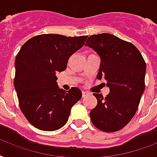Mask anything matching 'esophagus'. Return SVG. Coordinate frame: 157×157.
I'll return each mask as SVG.
<instances>
[{"mask_svg":"<svg viewBox=\"0 0 157 157\" xmlns=\"http://www.w3.org/2000/svg\"><path fill=\"white\" fill-rule=\"evenodd\" d=\"M88 94H89V93H88L87 92H85V91H82V98H84V97L87 96Z\"/></svg>","mask_w":157,"mask_h":157,"instance_id":"34e87169","label":"esophagus"}]
</instances>
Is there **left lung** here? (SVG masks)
<instances>
[{
  "label": "left lung",
  "instance_id": "obj_1",
  "mask_svg": "<svg viewBox=\"0 0 157 157\" xmlns=\"http://www.w3.org/2000/svg\"><path fill=\"white\" fill-rule=\"evenodd\" d=\"M85 45L100 56L98 78L110 87L105 98L93 93L98 104L90 111L91 120L103 132L120 130L134 116L145 89V60L134 45L110 33L91 35Z\"/></svg>",
  "mask_w": 157,
  "mask_h": 157
}]
</instances>
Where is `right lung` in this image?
Here are the masks:
<instances>
[{"instance_id":"right-lung-1","label":"right lung","mask_w":157,"mask_h":157,"mask_svg":"<svg viewBox=\"0 0 157 157\" xmlns=\"http://www.w3.org/2000/svg\"><path fill=\"white\" fill-rule=\"evenodd\" d=\"M87 37L41 34L28 40L17 54L14 87L22 113L35 128H60L67 122L73 105L80 100V89H60L56 75L66 69L68 59L84 45Z\"/></svg>"}]
</instances>
